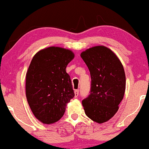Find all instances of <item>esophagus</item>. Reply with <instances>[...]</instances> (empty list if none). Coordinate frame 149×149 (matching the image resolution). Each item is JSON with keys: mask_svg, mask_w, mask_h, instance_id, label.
Listing matches in <instances>:
<instances>
[{"mask_svg": "<svg viewBox=\"0 0 149 149\" xmlns=\"http://www.w3.org/2000/svg\"><path fill=\"white\" fill-rule=\"evenodd\" d=\"M74 93H75V96H76V97H78V96H79V89H76Z\"/></svg>", "mask_w": 149, "mask_h": 149, "instance_id": "34e87169", "label": "esophagus"}]
</instances>
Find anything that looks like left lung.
Returning <instances> with one entry per match:
<instances>
[{"label":"left lung","mask_w":149,"mask_h":149,"mask_svg":"<svg viewBox=\"0 0 149 149\" xmlns=\"http://www.w3.org/2000/svg\"><path fill=\"white\" fill-rule=\"evenodd\" d=\"M80 56L91 75V88L82 100L86 115L102 123L119 110L126 89V76L122 64L110 49L103 46L92 47Z\"/></svg>","instance_id":"1"}]
</instances>
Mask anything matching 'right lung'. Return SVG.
<instances>
[{
	"instance_id": "right-lung-1",
	"label": "right lung",
	"mask_w": 149,
	"mask_h": 149,
	"mask_svg": "<svg viewBox=\"0 0 149 149\" xmlns=\"http://www.w3.org/2000/svg\"><path fill=\"white\" fill-rule=\"evenodd\" d=\"M73 57L69 50L53 46L36 53L30 62L26 73V98L34 115L44 123L60 120L74 97L71 78L66 72Z\"/></svg>"
}]
</instances>
